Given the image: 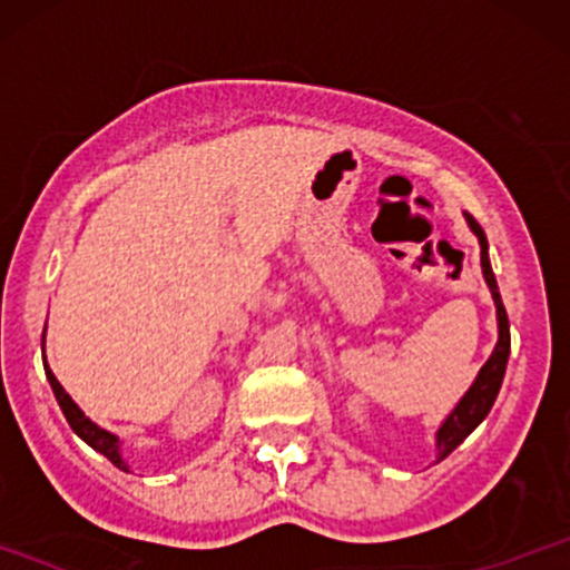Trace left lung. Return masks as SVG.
<instances>
[{"label":"left lung","mask_w":570,"mask_h":570,"mask_svg":"<svg viewBox=\"0 0 570 570\" xmlns=\"http://www.w3.org/2000/svg\"><path fill=\"white\" fill-rule=\"evenodd\" d=\"M466 222H469V227H472V233L476 235V240H480V265H482V276H485V284H488L490 294H493V303H495V318H499V343H495V348H493V353H490L488 362L482 364L480 375L474 377L472 389L463 394L461 402L455 404V410L444 417L440 431H436V450H440L436 461H442V458H448L450 453H453L458 444L466 440V436L472 434V431L488 417L495 396H499V389L503 383V372H507V362H509V345H512V340H509V318H507V311H503L499 284H495V276H493V267H490L488 238H485V233H482V227L476 225V219L472 217V214H466Z\"/></svg>","instance_id":"8db88e82"}]
</instances>
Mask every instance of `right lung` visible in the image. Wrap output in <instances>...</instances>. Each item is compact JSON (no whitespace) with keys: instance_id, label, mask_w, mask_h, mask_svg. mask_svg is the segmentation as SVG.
Masks as SVG:
<instances>
[{"instance_id":"obj_1","label":"right lung","mask_w":570,"mask_h":570,"mask_svg":"<svg viewBox=\"0 0 570 570\" xmlns=\"http://www.w3.org/2000/svg\"><path fill=\"white\" fill-rule=\"evenodd\" d=\"M42 343H45V335H42ZM42 362H45V348H42ZM45 375H48L50 385H53V394H56V399H58V404H61L63 415H67L71 431H75V434L80 436L82 442H88L90 448L96 450V453L107 455L109 461H112L117 469H122V472H128L126 458H122V453H120V440H117L115 434H109V431H104L101 426H96V423L90 421V417H85V412H82L80 407H77L75 402H71V396L67 394V391H63V385L56 381L53 370L48 367V362H45Z\"/></svg>"}]
</instances>
